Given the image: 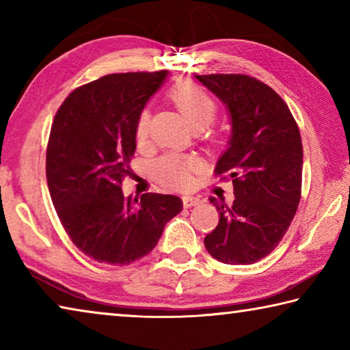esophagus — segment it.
Returning <instances> with one entry per match:
<instances>
[{
    "label": "esophagus",
    "mask_w": 350,
    "mask_h": 350,
    "mask_svg": "<svg viewBox=\"0 0 350 350\" xmlns=\"http://www.w3.org/2000/svg\"><path fill=\"white\" fill-rule=\"evenodd\" d=\"M182 202H183V206H185V208H189V206L199 205L200 202H202V199L198 198V196H183Z\"/></svg>",
    "instance_id": "esophagus-1"
}]
</instances>
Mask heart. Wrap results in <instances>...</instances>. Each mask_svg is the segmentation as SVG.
<instances>
[{
    "instance_id": "heart-1",
    "label": "heart",
    "mask_w": 350,
    "mask_h": 350,
    "mask_svg": "<svg viewBox=\"0 0 350 350\" xmlns=\"http://www.w3.org/2000/svg\"><path fill=\"white\" fill-rule=\"evenodd\" d=\"M168 96L194 129H202L215 120L217 114V103L202 86L188 81L179 83V85L171 88ZM150 123L151 111L145 106L140 111L137 125H135V140L139 145L145 144L148 135H150ZM196 167L198 161L194 157L171 152L154 163V174L167 185L182 188L189 185L191 171Z\"/></svg>"
}]
</instances>
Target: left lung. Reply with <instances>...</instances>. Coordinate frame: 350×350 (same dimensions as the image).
Here are the masks:
<instances>
[{
  "instance_id": "left-lung-1",
  "label": "left lung",
  "mask_w": 350,
  "mask_h": 350,
  "mask_svg": "<svg viewBox=\"0 0 350 350\" xmlns=\"http://www.w3.org/2000/svg\"><path fill=\"white\" fill-rule=\"evenodd\" d=\"M227 106L232 118L228 148L216 163L232 179V206L216 205L219 224L205 248L224 264L248 265L275 250L298 210L303 144L287 103L265 83L244 74L196 75Z\"/></svg>"
}]
</instances>
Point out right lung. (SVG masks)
<instances>
[{"mask_svg":"<svg viewBox=\"0 0 350 350\" xmlns=\"http://www.w3.org/2000/svg\"><path fill=\"white\" fill-rule=\"evenodd\" d=\"M167 74L105 75L70 92L52 123L46 151L52 202L70 241L97 262L128 265L146 256L182 211L173 194L133 199L120 187L131 176L140 111Z\"/></svg>","mask_w":350,"mask_h":350,"instance_id":"right-lung-1","label":"right lung"}]
</instances>
